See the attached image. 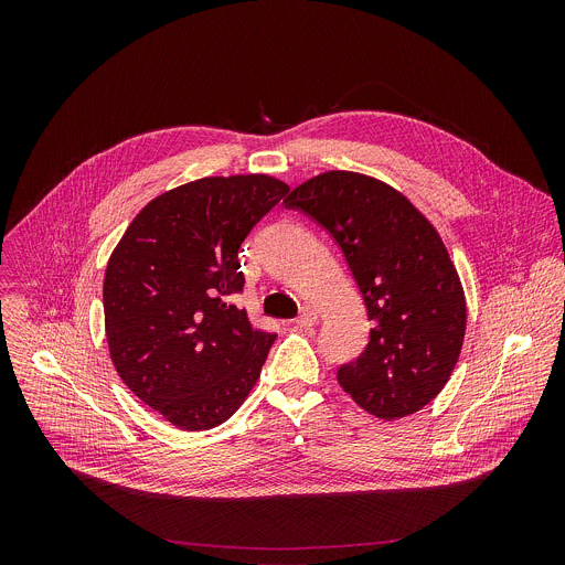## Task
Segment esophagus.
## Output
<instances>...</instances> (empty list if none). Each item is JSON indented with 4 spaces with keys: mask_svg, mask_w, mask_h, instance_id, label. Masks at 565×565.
<instances>
[{
    "mask_svg": "<svg viewBox=\"0 0 565 565\" xmlns=\"http://www.w3.org/2000/svg\"><path fill=\"white\" fill-rule=\"evenodd\" d=\"M312 324H317V310L310 308V306H303L301 312H299V317H297V327L308 329V327H312Z\"/></svg>",
    "mask_w": 565,
    "mask_h": 565,
    "instance_id": "obj_1",
    "label": "esophagus"
}]
</instances>
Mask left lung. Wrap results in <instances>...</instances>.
I'll return each mask as SVG.
<instances>
[{"mask_svg": "<svg viewBox=\"0 0 565 565\" xmlns=\"http://www.w3.org/2000/svg\"><path fill=\"white\" fill-rule=\"evenodd\" d=\"M286 207L340 246L373 329L340 386L375 418L420 412L447 384L465 338V292L436 227L391 185L324 172L290 192Z\"/></svg>", "mask_w": 565, "mask_h": 565, "instance_id": "obj_1", "label": "left lung"}]
</instances>
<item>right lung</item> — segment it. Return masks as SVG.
I'll list each match as a JSON object with an SVG mask.
<instances>
[{
    "instance_id": "add662e5",
    "label": "right lung",
    "mask_w": 565,
    "mask_h": 565,
    "mask_svg": "<svg viewBox=\"0 0 565 565\" xmlns=\"http://www.w3.org/2000/svg\"><path fill=\"white\" fill-rule=\"evenodd\" d=\"M266 174L207 177L149 201L105 273V331L122 382L168 423H225L257 384L275 333L253 329L238 248L286 196Z\"/></svg>"
}]
</instances>
